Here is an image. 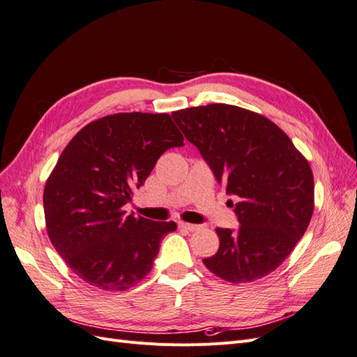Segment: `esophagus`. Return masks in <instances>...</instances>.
I'll use <instances>...</instances> for the list:
<instances>
[{
    "instance_id": "1",
    "label": "esophagus",
    "mask_w": 357,
    "mask_h": 357,
    "mask_svg": "<svg viewBox=\"0 0 357 357\" xmlns=\"http://www.w3.org/2000/svg\"><path fill=\"white\" fill-rule=\"evenodd\" d=\"M178 228L185 229V231H188V232H193V231L199 229V226H198V225H192V223H186V222H180V223H178Z\"/></svg>"
}]
</instances>
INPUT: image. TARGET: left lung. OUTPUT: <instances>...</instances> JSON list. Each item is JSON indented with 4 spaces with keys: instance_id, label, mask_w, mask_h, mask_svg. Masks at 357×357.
<instances>
[{
    "instance_id": "1",
    "label": "left lung",
    "mask_w": 357,
    "mask_h": 357,
    "mask_svg": "<svg viewBox=\"0 0 357 357\" xmlns=\"http://www.w3.org/2000/svg\"><path fill=\"white\" fill-rule=\"evenodd\" d=\"M171 116L236 198L240 226L215 229L219 250L204 265L229 283L273 273L305 234L314 210L308 160L274 122L241 107L208 104Z\"/></svg>"
}]
</instances>
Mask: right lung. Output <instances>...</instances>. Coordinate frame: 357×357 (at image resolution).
<instances>
[{"mask_svg": "<svg viewBox=\"0 0 357 357\" xmlns=\"http://www.w3.org/2000/svg\"><path fill=\"white\" fill-rule=\"evenodd\" d=\"M183 139L167 113H116L86 125L62 150L43 193L46 228L86 283L128 290L150 273L162 238L177 225L125 215L123 205Z\"/></svg>", "mask_w": 357, "mask_h": 357, "instance_id": "right-lung-1", "label": "right lung"}]
</instances>
